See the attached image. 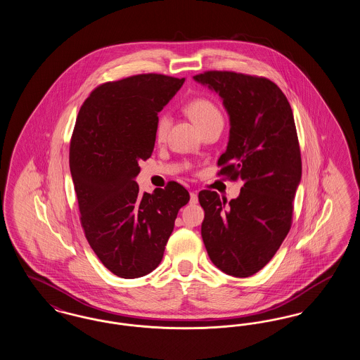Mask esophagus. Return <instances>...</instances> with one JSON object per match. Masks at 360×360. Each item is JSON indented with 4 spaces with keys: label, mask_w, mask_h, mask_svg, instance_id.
Segmentation results:
<instances>
[{
    "label": "esophagus",
    "mask_w": 360,
    "mask_h": 360,
    "mask_svg": "<svg viewBox=\"0 0 360 360\" xmlns=\"http://www.w3.org/2000/svg\"><path fill=\"white\" fill-rule=\"evenodd\" d=\"M198 202V194L195 191L190 193V204H197Z\"/></svg>",
    "instance_id": "obj_1"
}]
</instances>
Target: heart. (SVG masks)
<instances>
[{"mask_svg":"<svg viewBox=\"0 0 360 360\" xmlns=\"http://www.w3.org/2000/svg\"><path fill=\"white\" fill-rule=\"evenodd\" d=\"M185 112L198 128H202L214 121H223V116L217 109V106L206 98H194L188 101L185 106ZM169 127H170L169 116L160 115L155 127V136L158 140H163L166 137Z\"/></svg>","mask_w":360,"mask_h":360,"instance_id":"1","label":"heart"}]
</instances>
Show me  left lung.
<instances>
[{
  "instance_id": "obj_1",
  "label": "left lung",
  "mask_w": 360,
  "mask_h": 360,
  "mask_svg": "<svg viewBox=\"0 0 360 360\" xmlns=\"http://www.w3.org/2000/svg\"><path fill=\"white\" fill-rule=\"evenodd\" d=\"M194 81L216 91L229 116L219 175L243 181L239 197L229 202L216 191H200L201 235L217 269L247 278L273 259L290 231L302 174L292 110L282 90L263 77L206 71Z\"/></svg>"
}]
</instances>
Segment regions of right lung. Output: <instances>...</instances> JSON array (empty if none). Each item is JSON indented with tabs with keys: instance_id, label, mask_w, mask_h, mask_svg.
I'll return each instance as SVG.
<instances>
[{
	"instance_id": "add662e5",
	"label": "right lung",
	"mask_w": 360,
	"mask_h": 360,
	"mask_svg": "<svg viewBox=\"0 0 360 360\" xmlns=\"http://www.w3.org/2000/svg\"><path fill=\"white\" fill-rule=\"evenodd\" d=\"M185 78L140 74L96 87L81 106L70 172L91 250L113 274L132 279L162 262L178 210L190 200L178 182L140 193L139 162L155 146L158 113Z\"/></svg>"
}]
</instances>
